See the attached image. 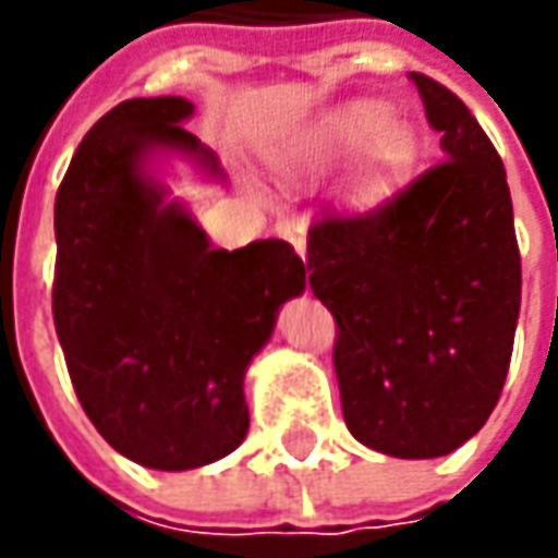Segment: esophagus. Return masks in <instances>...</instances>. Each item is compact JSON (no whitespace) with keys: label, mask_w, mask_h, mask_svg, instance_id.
<instances>
[{"label":"esophagus","mask_w":558,"mask_h":558,"mask_svg":"<svg viewBox=\"0 0 558 558\" xmlns=\"http://www.w3.org/2000/svg\"><path fill=\"white\" fill-rule=\"evenodd\" d=\"M279 235H282L286 242H291V245H294V251H298V257H301V260H307V232H304V226L279 223Z\"/></svg>","instance_id":"obj_1"}]
</instances>
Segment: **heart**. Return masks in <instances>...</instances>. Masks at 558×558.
Listing matches in <instances>:
<instances>
[{
  "label": "heart",
  "instance_id": "obj_1",
  "mask_svg": "<svg viewBox=\"0 0 558 558\" xmlns=\"http://www.w3.org/2000/svg\"><path fill=\"white\" fill-rule=\"evenodd\" d=\"M360 151L366 155L351 180V195L363 207L385 202L416 163V140L403 126H391V111L375 101H356L338 111L313 140L311 163L332 167Z\"/></svg>",
  "mask_w": 558,
  "mask_h": 558
}]
</instances>
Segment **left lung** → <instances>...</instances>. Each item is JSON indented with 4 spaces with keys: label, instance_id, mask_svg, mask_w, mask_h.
I'll list each match as a JSON object with an SVG mask.
<instances>
[{
    "label": "left lung",
    "instance_id": "obj_1",
    "mask_svg": "<svg viewBox=\"0 0 558 558\" xmlns=\"http://www.w3.org/2000/svg\"><path fill=\"white\" fill-rule=\"evenodd\" d=\"M444 161L363 217L307 235L313 294L338 323L335 375L360 444L435 460L478 435L504 391L522 307V257L497 148L425 74Z\"/></svg>",
    "mask_w": 558,
    "mask_h": 558
}]
</instances>
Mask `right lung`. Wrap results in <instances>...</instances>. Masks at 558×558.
<instances>
[{
	"mask_svg": "<svg viewBox=\"0 0 558 558\" xmlns=\"http://www.w3.org/2000/svg\"><path fill=\"white\" fill-rule=\"evenodd\" d=\"M189 98H130L80 142L54 198V332L98 435L145 469L223 460L247 435L245 373L307 286L282 239L214 247L151 173L180 155L223 183Z\"/></svg>",
	"mask_w": 558,
	"mask_h": 558,
	"instance_id": "add662e5",
	"label": "right lung"
}]
</instances>
